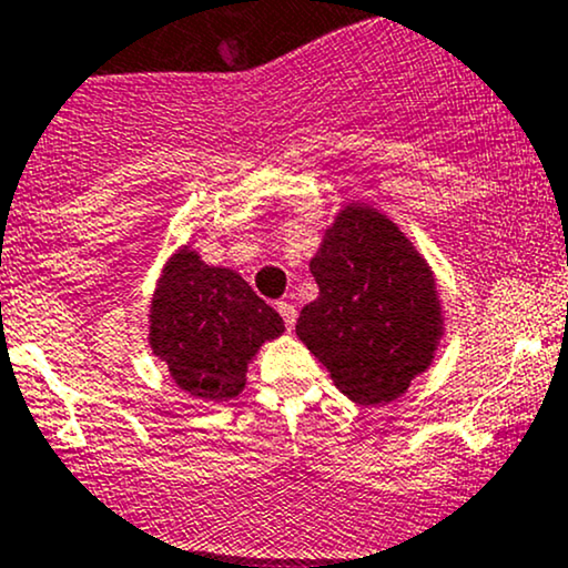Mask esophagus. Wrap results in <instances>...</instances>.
I'll list each match as a JSON object with an SVG mask.
<instances>
[{
    "label": "esophagus",
    "instance_id": "1",
    "mask_svg": "<svg viewBox=\"0 0 568 568\" xmlns=\"http://www.w3.org/2000/svg\"><path fill=\"white\" fill-rule=\"evenodd\" d=\"M276 311H278V314H282L286 329L295 327V322H297V308H295V305L282 301V303H276Z\"/></svg>",
    "mask_w": 568,
    "mask_h": 568
}]
</instances>
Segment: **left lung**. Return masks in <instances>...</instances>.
Segmentation results:
<instances>
[{
    "instance_id": "1",
    "label": "left lung",
    "mask_w": 568,
    "mask_h": 568,
    "mask_svg": "<svg viewBox=\"0 0 568 568\" xmlns=\"http://www.w3.org/2000/svg\"><path fill=\"white\" fill-rule=\"evenodd\" d=\"M318 297L297 335L359 405L403 397L432 362L439 303L429 267L384 214L348 206L311 260Z\"/></svg>"
}]
</instances>
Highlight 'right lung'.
Instances as JSON below:
<instances>
[{"label": "right lung", "mask_w": 568, "mask_h": 568, "mask_svg": "<svg viewBox=\"0 0 568 568\" xmlns=\"http://www.w3.org/2000/svg\"><path fill=\"white\" fill-rule=\"evenodd\" d=\"M150 343L176 386L206 403L239 397L246 362L260 343L284 333V322L252 286L182 250L165 265L152 297Z\"/></svg>", "instance_id": "right-lung-1"}]
</instances>
